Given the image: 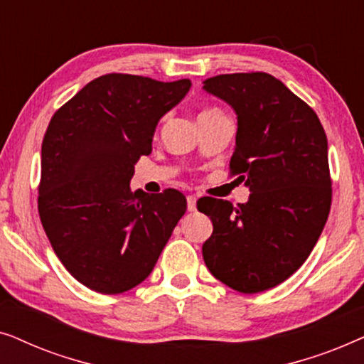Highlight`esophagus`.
<instances>
[{"label":"esophagus","mask_w":364,"mask_h":364,"mask_svg":"<svg viewBox=\"0 0 364 364\" xmlns=\"http://www.w3.org/2000/svg\"><path fill=\"white\" fill-rule=\"evenodd\" d=\"M196 208H197V198L193 196H187V210L196 212Z\"/></svg>","instance_id":"esophagus-1"}]
</instances>
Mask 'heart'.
Returning <instances> with one entry per match:
<instances>
[{
    "label": "heart",
    "instance_id": "heart-1",
    "mask_svg": "<svg viewBox=\"0 0 364 364\" xmlns=\"http://www.w3.org/2000/svg\"><path fill=\"white\" fill-rule=\"evenodd\" d=\"M212 112H220L218 109H207V111H203L202 114H212Z\"/></svg>",
    "mask_w": 364,
    "mask_h": 364
}]
</instances>
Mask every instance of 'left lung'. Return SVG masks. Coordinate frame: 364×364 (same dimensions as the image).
<instances>
[{
    "label": "left lung",
    "mask_w": 364,
    "mask_h": 364,
    "mask_svg": "<svg viewBox=\"0 0 364 364\" xmlns=\"http://www.w3.org/2000/svg\"><path fill=\"white\" fill-rule=\"evenodd\" d=\"M203 89L237 114L230 172L252 192L237 207L210 197L197 203L213 223L203 262L233 290H270L305 263L330 213L325 129L272 74H220L205 79Z\"/></svg>",
    "instance_id": "obj_1"
}]
</instances>
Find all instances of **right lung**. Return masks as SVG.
Wrapping results in <instances>:
<instances>
[{
	"label": "right lung",
	"instance_id": "obj_1",
	"mask_svg": "<svg viewBox=\"0 0 364 364\" xmlns=\"http://www.w3.org/2000/svg\"><path fill=\"white\" fill-rule=\"evenodd\" d=\"M192 82L106 74L59 107L41 147L38 210L51 247L84 287L117 295L146 280L187 210L176 188L129 183L164 114Z\"/></svg>",
	"mask_w": 364,
	"mask_h": 364
}]
</instances>
